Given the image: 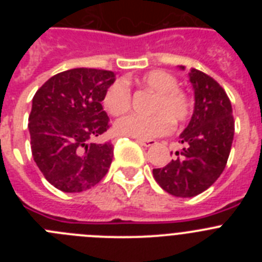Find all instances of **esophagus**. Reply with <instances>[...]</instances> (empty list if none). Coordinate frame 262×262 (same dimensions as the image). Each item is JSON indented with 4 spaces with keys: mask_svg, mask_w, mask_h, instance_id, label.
Here are the masks:
<instances>
[{
    "mask_svg": "<svg viewBox=\"0 0 262 262\" xmlns=\"http://www.w3.org/2000/svg\"><path fill=\"white\" fill-rule=\"evenodd\" d=\"M136 142L140 145H144V147H152V145L156 144V140H142V139H138Z\"/></svg>",
    "mask_w": 262,
    "mask_h": 262,
    "instance_id": "34e87169",
    "label": "esophagus"
}]
</instances>
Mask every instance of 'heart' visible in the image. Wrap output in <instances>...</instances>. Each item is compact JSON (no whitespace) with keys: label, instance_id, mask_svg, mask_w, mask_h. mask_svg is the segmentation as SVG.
I'll list each match as a JSON object with an SVG mask.
<instances>
[{"label":"heart","instance_id":"1","mask_svg":"<svg viewBox=\"0 0 262 262\" xmlns=\"http://www.w3.org/2000/svg\"><path fill=\"white\" fill-rule=\"evenodd\" d=\"M128 78L115 80L108 85L102 97V106L113 117L126 114L131 107ZM140 89L154 94L149 105L151 115H128L115 123V133L134 139H154L168 134L173 126L185 123L191 114V99L178 89V81L163 69L149 71L135 80Z\"/></svg>","mask_w":262,"mask_h":262}]
</instances>
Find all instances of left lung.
<instances>
[{"label": "left lung", "instance_id": "left-lung-1", "mask_svg": "<svg viewBox=\"0 0 262 262\" xmlns=\"http://www.w3.org/2000/svg\"><path fill=\"white\" fill-rule=\"evenodd\" d=\"M189 78L195 105L190 122L180 135L184 148L165 166L154 169L157 184L181 198L198 195L219 178L235 133L232 106L223 88L198 69H191Z\"/></svg>", "mask_w": 262, "mask_h": 262}]
</instances>
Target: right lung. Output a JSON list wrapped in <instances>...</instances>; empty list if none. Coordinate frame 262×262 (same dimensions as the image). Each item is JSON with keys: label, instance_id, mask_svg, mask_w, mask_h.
I'll return each mask as SVG.
<instances>
[{"label": "right lung", "instance_id": "1", "mask_svg": "<svg viewBox=\"0 0 262 262\" xmlns=\"http://www.w3.org/2000/svg\"><path fill=\"white\" fill-rule=\"evenodd\" d=\"M114 72L75 68L41 85L29 117L34 161L48 182L66 193L93 187L113 161V144L93 143L110 127L102 97Z\"/></svg>", "mask_w": 262, "mask_h": 262}]
</instances>
